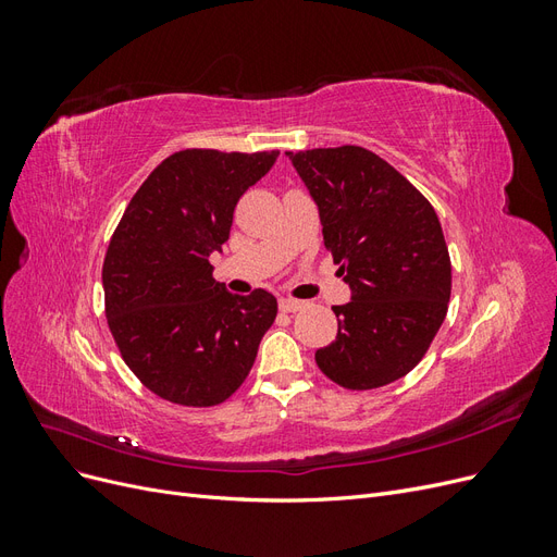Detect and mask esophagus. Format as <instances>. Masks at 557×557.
Here are the masks:
<instances>
[{"mask_svg":"<svg viewBox=\"0 0 557 557\" xmlns=\"http://www.w3.org/2000/svg\"><path fill=\"white\" fill-rule=\"evenodd\" d=\"M278 307H281L283 311H288V313H295V311H299L301 307H305V301H299V299H290V297H281V301H278Z\"/></svg>","mask_w":557,"mask_h":557,"instance_id":"34e87169","label":"esophagus"}]
</instances>
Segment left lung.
I'll list each match as a JSON object with an SVG mask.
<instances>
[{
	"instance_id": "obj_1",
	"label": "left lung",
	"mask_w": 557,
	"mask_h": 557,
	"mask_svg": "<svg viewBox=\"0 0 557 557\" xmlns=\"http://www.w3.org/2000/svg\"><path fill=\"white\" fill-rule=\"evenodd\" d=\"M290 158L318 207L325 246L350 288L332 307L336 339L315 350L327 379L372 391L407 376L440 332L450 299V258L430 201L395 166L360 146Z\"/></svg>"
}]
</instances>
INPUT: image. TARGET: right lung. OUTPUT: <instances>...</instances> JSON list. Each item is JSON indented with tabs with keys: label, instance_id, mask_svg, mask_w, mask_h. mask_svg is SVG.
Instances as JSON below:
<instances>
[{
	"label": "right lung",
	"instance_id": "1",
	"mask_svg": "<svg viewBox=\"0 0 557 557\" xmlns=\"http://www.w3.org/2000/svg\"><path fill=\"white\" fill-rule=\"evenodd\" d=\"M276 158L178 150L150 172L113 232L102 269L109 327L134 376L166 401H225L274 323L276 297L227 293L209 256L223 250L234 207Z\"/></svg>",
	"mask_w": 557,
	"mask_h": 557
}]
</instances>
